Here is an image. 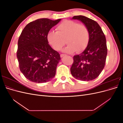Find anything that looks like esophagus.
Instances as JSON below:
<instances>
[{"label": "esophagus", "mask_w": 123, "mask_h": 123, "mask_svg": "<svg viewBox=\"0 0 123 123\" xmlns=\"http://www.w3.org/2000/svg\"><path fill=\"white\" fill-rule=\"evenodd\" d=\"M65 55H66V54H61L60 56H61V57H64V56H65Z\"/></svg>", "instance_id": "esophagus-1"}]
</instances>
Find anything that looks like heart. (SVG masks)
Masks as SVG:
<instances>
[{"instance_id":"b5f03b06","label":"heart","mask_w":123,"mask_h":123,"mask_svg":"<svg viewBox=\"0 0 123 123\" xmlns=\"http://www.w3.org/2000/svg\"><path fill=\"white\" fill-rule=\"evenodd\" d=\"M56 31H51L48 33V42L54 49L59 51L65 45H68L62 51L71 53L83 51L87 47L90 38L89 32L86 26L76 21L65 20L59 24Z\"/></svg>"}]
</instances>
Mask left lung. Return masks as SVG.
<instances>
[{
    "label": "left lung",
    "mask_w": 123,
    "mask_h": 123,
    "mask_svg": "<svg viewBox=\"0 0 123 123\" xmlns=\"http://www.w3.org/2000/svg\"><path fill=\"white\" fill-rule=\"evenodd\" d=\"M88 29L90 38L88 46L82 53L74 55L70 71L76 79L91 80L98 77L105 65L107 54L106 39L97 22L82 15L74 16Z\"/></svg>",
    "instance_id": "8db88e82"
}]
</instances>
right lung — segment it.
<instances>
[{
  "mask_svg": "<svg viewBox=\"0 0 123 123\" xmlns=\"http://www.w3.org/2000/svg\"><path fill=\"white\" fill-rule=\"evenodd\" d=\"M61 20L40 18L29 23L21 32L17 57L20 71L29 80L46 83L55 76L61 57L48 43L47 35Z\"/></svg>",
  "mask_w": 123,
  "mask_h": 123,
  "instance_id": "obj_1",
  "label": "right lung"
}]
</instances>
